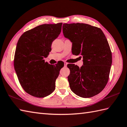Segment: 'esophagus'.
Masks as SVG:
<instances>
[{
    "instance_id": "obj_1",
    "label": "esophagus",
    "mask_w": 127,
    "mask_h": 127,
    "mask_svg": "<svg viewBox=\"0 0 127 127\" xmlns=\"http://www.w3.org/2000/svg\"><path fill=\"white\" fill-rule=\"evenodd\" d=\"M67 64V63H66V62H64V66H66Z\"/></svg>"
}]
</instances>
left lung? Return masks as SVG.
Returning <instances> with one entry per match:
<instances>
[{
  "mask_svg": "<svg viewBox=\"0 0 127 127\" xmlns=\"http://www.w3.org/2000/svg\"><path fill=\"white\" fill-rule=\"evenodd\" d=\"M63 32L72 43V54L83 59L80 68L67 64L71 90L83 98L97 95L108 83L112 63L111 51L104 34L96 26L79 23L64 24Z\"/></svg>",
  "mask_w": 127,
  "mask_h": 127,
  "instance_id": "1",
  "label": "left lung"
}]
</instances>
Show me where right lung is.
<instances>
[{"instance_id":"right-lung-1","label":"right lung","mask_w":127,"mask_h":127,"mask_svg":"<svg viewBox=\"0 0 127 127\" xmlns=\"http://www.w3.org/2000/svg\"><path fill=\"white\" fill-rule=\"evenodd\" d=\"M62 23L42 24L25 32L18 41L14 67L23 89L30 95L46 97L55 89V82L63 64L45 62L51 51L53 41L58 37Z\"/></svg>"}]
</instances>
